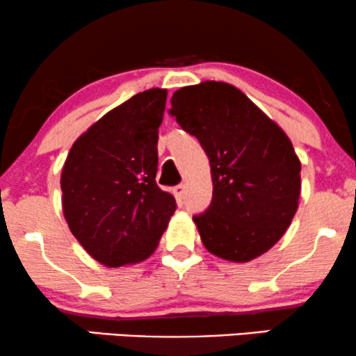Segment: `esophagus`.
I'll return each mask as SVG.
<instances>
[{
	"mask_svg": "<svg viewBox=\"0 0 356 356\" xmlns=\"http://www.w3.org/2000/svg\"><path fill=\"white\" fill-rule=\"evenodd\" d=\"M185 193H186L185 185H178L177 188H175V195H177L178 198H185Z\"/></svg>",
	"mask_w": 356,
	"mask_h": 356,
	"instance_id": "34e87169",
	"label": "esophagus"
}]
</instances>
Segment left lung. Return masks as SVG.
Wrapping results in <instances>:
<instances>
[{
	"label": "left lung",
	"instance_id": "obj_1",
	"mask_svg": "<svg viewBox=\"0 0 356 356\" xmlns=\"http://www.w3.org/2000/svg\"><path fill=\"white\" fill-rule=\"evenodd\" d=\"M170 113L209 158L213 201L193 218L204 248L231 262L262 256L299 208L300 160L291 138L226 82L181 87L171 97Z\"/></svg>",
	"mask_w": 356,
	"mask_h": 356
}]
</instances>
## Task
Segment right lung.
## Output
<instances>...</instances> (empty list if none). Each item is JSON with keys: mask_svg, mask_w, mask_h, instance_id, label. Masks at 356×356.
Wrapping results in <instances>:
<instances>
[{"mask_svg": "<svg viewBox=\"0 0 356 356\" xmlns=\"http://www.w3.org/2000/svg\"><path fill=\"white\" fill-rule=\"evenodd\" d=\"M166 89L112 108L74 142L60 173L63 213L79 244L107 267L155 252L177 201L155 181Z\"/></svg>", "mask_w": 356, "mask_h": 356, "instance_id": "obj_1", "label": "right lung"}]
</instances>
